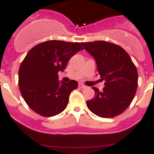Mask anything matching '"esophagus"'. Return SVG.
Wrapping results in <instances>:
<instances>
[{
    "label": "esophagus",
    "instance_id": "1",
    "mask_svg": "<svg viewBox=\"0 0 154 154\" xmlns=\"http://www.w3.org/2000/svg\"><path fill=\"white\" fill-rule=\"evenodd\" d=\"M79 87L81 88H86V86H84L83 84H82V83H80V84H79Z\"/></svg>",
    "mask_w": 154,
    "mask_h": 154
}]
</instances>
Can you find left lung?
Here are the masks:
<instances>
[{
  "mask_svg": "<svg viewBox=\"0 0 154 154\" xmlns=\"http://www.w3.org/2000/svg\"><path fill=\"white\" fill-rule=\"evenodd\" d=\"M94 57L102 80L103 91L92 87L94 97L87 100L88 109L101 118H113L125 112L134 98L138 86V72L127 51L106 41L82 42Z\"/></svg>",
  "mask_w": 154,
  "mask_h": 154,
  "instance_id": "1",
  "label": "left lung"
}]
</instances>
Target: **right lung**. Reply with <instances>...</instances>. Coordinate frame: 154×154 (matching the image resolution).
Returning <instances> with one entry per match:
<instances>
[{
	"mask_svg": "<svg viewBox=\"0 0 154 154\" xmlns=\"http://www.w3.org/2000/svg\"><path fill=\"white\" fill-rule=\"evenodd\" d=\"M83 48L79 42L49 40L29 50L20 66L18 86L32 110L44 117L61 113L78 83L58 81V72L66 69L70 59Z\"/></svg>",
	"mask_w": 154,
	"mask_h": 154,
	"instance_id": "1",
	"label": "right lung"
}]
</instances>
